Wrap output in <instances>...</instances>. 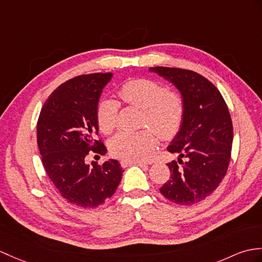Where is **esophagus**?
Segmentation results:
<instances>
[{
    "label": "esophagus",
    "instance_id": "34e87169",
    "mask_svg": "<svg viewBox=\"0 0 262 262\" xmlns=\"http://www.w3.org/2000/svg\"><path fill=\"white\" fill-rule=\"evenodd\" d=\"M121 166L123 167H127L129 165H138V166H147V164L146 163H143V162H138V161H125L123 160L120 162Z\"/></svg>",
    "mask_w": 262,
    "mask_h": 262
}]
</instances>
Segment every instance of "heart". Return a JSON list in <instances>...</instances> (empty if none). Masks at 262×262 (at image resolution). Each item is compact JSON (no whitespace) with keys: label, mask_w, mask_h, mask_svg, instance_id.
<instances>
[{"label":"heart","mask_w":262,"mask_h":262,"mask_svg":"<svg viewBox=\"0 0 262 262\" xmlns=\"http://www.w3.org/2000/svg\"><path fill=\"white\" fill-rule=\"evenodd\" d=\"M119 96L126 103L143 109V123L159 132L162 137H171L179 130L184 115L182 97L167 91L163 84L149 79H132L121 84ZM118 105L113 99H102L97 107L99 129L109 134L117 125ZM159 134L154 129L120 132L109 142L111 153L125 161H143L157 143Z\"/></svg>","instance_id":"1"}]
</instances>
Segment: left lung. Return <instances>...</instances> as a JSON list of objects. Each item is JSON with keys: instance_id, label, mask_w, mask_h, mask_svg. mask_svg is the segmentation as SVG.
<instances>
[{"instance_id": "8db88e82", "label": "left lung", "mask_w": 262, "mask_h": 262, "mask_svg": "<svg viewBox=\"0 0 262 262\" xmlns=\"http://www.w3.org/2000/svg\"><path fill=\"white\" fill-rule=\"evenodd\" d=\"M154 72L172 83L184 103L182 124L167 150L178 162L167 166L171 179L160 191L181 205L195 204L213 192L228 171L233 141L232 120L222 95L196 72L155 67Z\"/></svg>"}]
</instances>
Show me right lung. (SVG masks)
I'll return each mask as SVG.
<instances>
[{"instance_id": "add662e5", "label": "right lung", "mask_w": 262, "mask_h": 262, "mask_svg": "<svg viewBox=\"0 0 262 262\" xmlns=\"http://www.w3.org/2000/svg\"><path fill=\"white\" fill-rule=\"evenodd\" d=\"M114 74L78 76L53 91L41 109L36 141L49 178L69 203L94 209L113 196L123 168L117 160L86 163L89 150L107 151L95 136L97 107ZM96 147L99 148L95 150Z\"/></svg>"}]
</instances>
